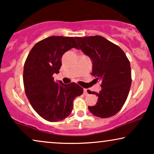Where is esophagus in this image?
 <instances>
[{"label": "esophagus", "mask_w": 154, "mask_h": 154, "mask_svg": "<svg viewBox=\"0 0 154 154\" xmlns=\"http://www.w3.org/2000/svg\"><path fill=\"white\" fill-rule=\"evenodd\" d=\"M83 94L84 95H88V93L87 89H83Z\"/></svg>", "instance_id": "obj_1"}]
</instances>
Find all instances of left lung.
Listing matches in <instances>:
<instances>
[{"label":"left lung","instance_id":"left-lung-1","mask_svg":"<svg viewBox=\"0 0 154 154\" xmlns=\"http://www.w3.org/2000/svg\"><path fill=\"white\" fill-rule=\"evenodd\" d=\"M75 38L80 49L91 59L94 80L102 82L99 93L88 90L98 97L96 105L88 109L95 116H113L121 110L129 94L132 83L129 60L121 48L101 35Z\"/></svg>","mask_w":154,"mask_h":154}]
</instances>
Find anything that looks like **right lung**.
<instances>
[{
    "instance_id": "right-lung-1",
    "label": "right lung",
    "mask_w": 154,
    "mask_h": 154,
    "mask_svg": "<svg viewBox=\"0 0 154 154\" xmlns=\"http://www.w3.org/2000/svg\"><path fill=\"white\" fill-rule=\"evenodd\" d=\"M72 48L78 49L73 37L50 36L35 44L25 61V93L33 109L48 121L57 122L68 117L73 100L83 92L76 83L59 81L58 84L52 77L60 73L63 54Z\"/></svg>"
}]
</instances>
